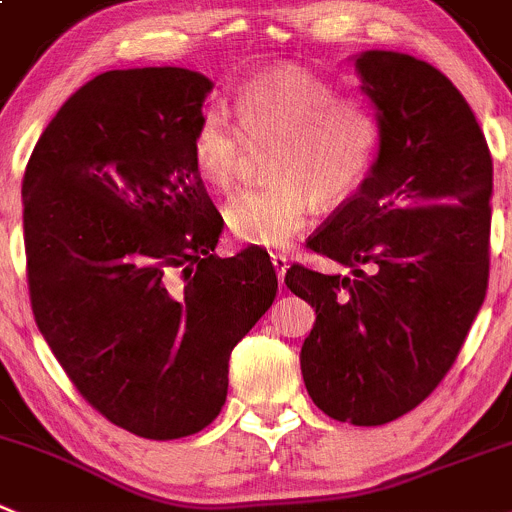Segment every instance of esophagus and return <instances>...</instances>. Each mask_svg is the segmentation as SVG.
<instances>
[{"mask_svg": "<svg viewBox=\"0 0 512 512\" xmlns=\"http://www.w3.org/2000/svg\"><path fill=\"white\" fill-rule=\"evenodd\" d=\"M271 264H274L276 276H279V281H281V284H284L286 269H289V259H286L284 253H271Z\"/></svg>", "mask_w": 512, "mask_h": 512, "instance_id": "1", "label": "esophagus"}]
</instances>
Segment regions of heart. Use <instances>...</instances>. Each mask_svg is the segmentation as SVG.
I'll use <instances>...</instances> for the list:
<instances>
[{
    "instance_id": "obj_1",
    "label": "heart",
    "mask_w": 512,
    "mask_h": 512,
    "mask_svg": "<svg viewBox=\"0 0 512 512\" xmlns=\"http://www.w3.org/2000/svg\"><path fill=\"white\" fill-rule=\"evenodd\" d=\"M233 113L238 125L218 107L198 115L191 160L206 186L228 191L246 145L242 135L248 143L276 140L269 158L274 180L226 206V226L248 246H289L316 201L337 206L362 188L382 145L372 105L342 97L332 82L301 67H276L243 82Z\"/></svg>"
}]
</instances>
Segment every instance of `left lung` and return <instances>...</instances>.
Segmentation results:
<instances>
[{"label":"left lung","mask_w":512,"mask_h":512,"mask_svg":"<svg viewBox=\"0 0 512 512\" xmlns=\"http://www.w3.org/2000/svg\"><path fill=\"white\" fill-rule=\"evenodd\" d=\"M382 145L357 196L309 241L352 274L291 266L316 311L301 347L309 397L377 427L415 410L450 372L488 291L493 158L475 113L427 62L354 55Z\"/></svg>","instance_id":"left-lung-1"}]
</instances>
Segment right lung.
Listing matches in <instances>:
<instances>
[{
	"instance_id": "right-lung-1",
	"label": "right lung",
	"mask_w": 512,
	"mask_h": 512,
	"mask_svg": "<svg viewBox=\"0 0 512 512\" xmlns=\"http://www.w3.org/2000/svg\"><path fill=\"white\" fill-rule=\"evenodd\" d=\"M211 90L186 67L102 72L22 180L34 321L77 392L148 440L216 420L233 347L279 289L264 248L213 253L223 218L191 160Z\"/></svg>"
}]
</instances>
